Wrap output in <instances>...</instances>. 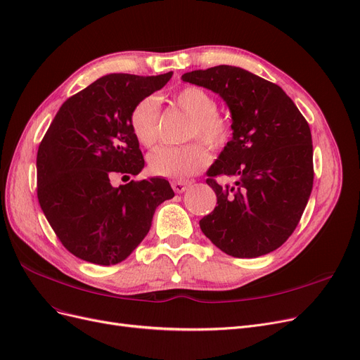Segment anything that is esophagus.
<instances>
[{"mask_svg": "<svg viewBox=\"0 0 360 360\" xmlns=\"http://www.w3.org/2000/svg\"><path fill=\"white\" fill-rule=\"evenodd\" d=\"M171 186H172V189H174L176 193H183L184 191H188L191 183L189 181H172Z\"/></svg>", "mask_w": 360, "mask_h": 360, "instance_id": "obj_1", "label": "esophagus"}]
</instances>
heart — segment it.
<instances>
[{
  "instance_id": "heart-1",
  "label": "heart",
  "mask_w": 360,
  "mask_h": 360,
  "mask_svg": "<svg viewBox=\"0 0 360 360\" xmlns=\"http://www.w3.org/2000/svg\"><path fill=\"white\" fill-rule=\"evenodd\" d=\"M176 105L191 117L188 139H200L211 148H220L232 133V124L217 112V100L199 87H184L174 96ZM160 102L156 97L140 100L131 112V130L140 145L152 146L158 139ZM149 168L156 176L168 179H188L198 174L210 162L207 148L199 141L183 146H158L149 156Z\"/></svg>"
}]
</instances>
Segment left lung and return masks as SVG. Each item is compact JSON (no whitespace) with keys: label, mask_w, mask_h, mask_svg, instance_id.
I'll return each instance as SVG.
<instances>
[{"label":"left lung","mask_w":360,"mask_h":360,"mask_svg":"<svg viewBox=\"0 0 360 360\" xmlns=\"http://www.w3.org/2000/svg\"><path fill=\"white\" fill-rule=\"evenodd\" d=\"M183 81L217 93L232 113V139L208 169L217 207L199 221L223 252L254 258L278 250L295 230L313 188L307 121L279 85L229 65L192 70ZM217 175L236 176L220 186Z\"/></svg>","instance_id":"obj_1"}]
</instances>
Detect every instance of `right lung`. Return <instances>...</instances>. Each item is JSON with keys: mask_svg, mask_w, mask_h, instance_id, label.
Segmentation results:
<instances>
[{"mask_svg": "<svg viewBox=\"0 0 360 360\" xmlns=\"http://www.w3.org/2000/svg\"><path fill=\"white\" fill-rule=\"evenodd\" d=\"M171 77L98 78L66 100L41 141V210L63 247L81 260L100 266L125 260L148 235L156 207L174 196L161 177L112 186L113 177L137 176L145 167L131 112Z\"/></svg>", "mask_w": 360, "mask_h": 360, "instance_id": "right-lung-1", "label": "right lung"}]
</instances>
